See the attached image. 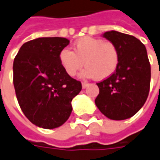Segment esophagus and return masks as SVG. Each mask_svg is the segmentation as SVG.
Wrapping results in <instances>:
<instances>
[{
  "instance_id": "34e87169",
  "label": "esophagus",
  "mask_w": 160,
  "mask_h": 160,
  "mask_svg": "<svg viewBox=\"0 0 160 160\" xmlns=\"http://www.w3.org/2000/svg\"><path fill=\"white\" fill-rule=\"evenodd\" d=\"M88 84L87 81H83V82H82V88H86L88 87Z\"/></svg>"
}]
</instances>
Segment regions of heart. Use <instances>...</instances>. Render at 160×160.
I'll use <instances>...</instances> for the list:
<instances>
[{"instance_id": "1", "label": "heart", "mask_w": 160, "mask_h": 160, "mask_svg": "<svg viewBox=\"0 0 160 160\" xmlns=\"http://www.w3.org/2000/svg\"><path fill=\"white\" fill-rule=\"evenodd\" d=\"M59 61L64 72L71 77L85 64L81 72L84 78L105 80L113 75L120 62V51L112 42L101 38L85 37L78 39L73 45V51L63 48L59 53Z\"/></svg>"}]
</instances>
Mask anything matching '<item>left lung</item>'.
Instances as JSON below:
<instances>
[{
  "instance_id": "obj_1",
  "label": "left lung",
  "mask_w": 160,
  "mask_h": 160,
  "mask_svg": "<svg viewBox=\"0 0 160 160\" xmlns=\"http://www.w3.org/2000/svg\"><path fill=\"white\" fill-rule=\"evenodd\" d=\"M104 38L117 45L120 62L115 72L97 83L98 108L112 120H124L142 108L150 87V63L145 45L133 36L117 31L104 33Z\"/></svg>"
}]
</instances>
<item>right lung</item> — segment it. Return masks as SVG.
<instances>
[{
	"mask_svg": "<svg viewBox=\"0 0 160 160\" xmlns=\"http://www.w3.org/2000/svg\"><path fill=\"white\" fill-rule=\"evenodd\" d=\"M64 38H39L25 43L13 62V84L18 105L35 125L53 129L72 113V100L82 88L69 76L59 61L69 45Z\"/></svg>",
	"mask_w": 160,
	"mask_h": 160,
	"instance_id": "obj_1",
	"label": "right lung"
}]
</instances>
